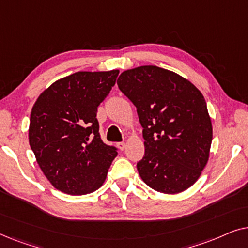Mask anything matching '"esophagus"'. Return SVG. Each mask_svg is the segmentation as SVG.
<instances>
[{
  "instance_id": "1",
  "label": "esophagus",
  "mask_w": 248,
  "mask_h": 248,
  "mask_svg": "<svg viewBox=\"0 0 248 248\" xmlns=\"http://www.w3.org/2000/svg\"><path fill=\"white\" fill-rule=\"evenodd\" d=\"M117 147H118V149H120V150L123 151L125 149V142H118Z\"/></svg>"
}]
</instances>
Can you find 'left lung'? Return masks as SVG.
<instances>
[{"label":"left lung","instance_id":"1","mask_svg":"<svg viewBox=\"0 0 248 248\" xmlns=\"http://www.w3.org/2000/svg\"><path fill=\"white\" fill-rule=\"evenodd\" d=\"M120 90L137 107L144 155L137 164L155 191L175 194L198 181L209 159L212 125L203 94L194 84L155 65L124 71Z\"/></svg>","mask_w":248,"mask_h":248}]
</instances>
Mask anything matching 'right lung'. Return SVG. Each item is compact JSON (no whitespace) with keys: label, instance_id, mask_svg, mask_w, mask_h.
I'll use <instances>...</instances> for the list:
<instances>
[{"label":"right lung","instance_id":"1","mask_svg":"<svg viewBox=\"0 0 248 248\" xmlns=\"http://www.w3.org/2000/svg\"><path fill=\"white\" fill-rule=\"evenodd\" d=\"M120 73L77 72L40 93L31 109L29 144L54 187L83 195L103 185L117 148L104 143L97 108Z\"/></svg>","mask_w":248,"mask_h":248}]
</instances>
